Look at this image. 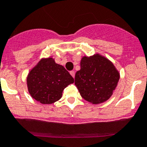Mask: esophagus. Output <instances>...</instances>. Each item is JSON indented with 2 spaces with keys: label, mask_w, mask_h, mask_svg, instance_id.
I'll use <instances>...</instances> for the list:
<instances>
[{
  "label": "esophagus",
  "mask_w": 147,
  "mask_h": 147,
  "mask_svg": "<svg viewBox=\"0 0 147 147\" xmlns=\"http://www.w3.org/2000/svg\"><path fill=\"white\" fill-rule=\"evenodd\" d=\"M70 75H72V77H73V78H75V71H71L70 72Z\"/></svg>",
  "instance_id": "34e87169"
}]
</instances>
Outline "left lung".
I'll return each instance as SVG.
<instances>
[{"label":"left lung","instance_id":"1","mask_svg":"<svg viewBox=\"0 0 147 147\" xmlns=\"http://www.w3.org/2000/svg\"><path fill=\"white\" fill-rule=\"evenodd\" d=\"M119 78V72L111 61L95 54L82 58L80 69L75 74V84L84 100L100 104L112 96Z\"/></svg>","mask_w":147,"mask_h":147}]
</instances>
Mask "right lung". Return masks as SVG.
Masks as SVG:
<instances>
[{"mask_svg":"<svg viewBox=\"0 0 147 147\" xmlns=\"http://www.w3.org/2000/svg\"><path fill=\"white\" fill-rule=\"evenodd\" d=\"M73 83L68 71L51 57L41 59L27 77L29 94L42 104H52L60 100L63 90Z\"/></svg>","mask_w":147,"mask_h":147,"instance_id":"1","label":"right lung"}]
</instances>
